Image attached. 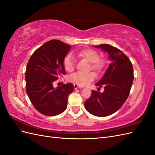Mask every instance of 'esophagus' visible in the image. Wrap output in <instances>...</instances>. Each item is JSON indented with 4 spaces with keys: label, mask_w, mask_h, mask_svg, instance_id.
<instances>
[{
    "label": "esophagus",
    "mask_w": 155,
    "mask_h": 155,
    "mask_svg": "<svg viewBox=\"0 0 155 155\" xmlns=\"http://www.w3.org/2000/svg\"><path fill=\"white\" fill-rule=\"evenodd\" d=\"M74 87L75 89H77V88H83V87L79 86V85H76V84H74Z\"/></svg>",
    "instance_id": "1"
}]
</instances>
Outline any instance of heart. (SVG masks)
<instances>
[{"mask_svg": "<svg viewBox=\"0 0 155 155\" xmlns=\"http://www.w3.org/2000/svg\"><path fill=\"white\" fill-rule=\"evenodd\" d=\"M78 58L84 59L91 63L90 69L94 70L97 74L102 72L105 68V62L104 60L100 59V56L95 50L90 48H85L75 51ZM63 67L66 71L70 72L74 69L75 60L71 54H68L63 59ZM95 78V75L93 72L83 74L76 72L68 78L69 81L79 86H85L92 82Z\"/></svg>", "mask_w": 155, "mask_h": 155, "instance_id": "1", "label": "heart"}]
</instances>
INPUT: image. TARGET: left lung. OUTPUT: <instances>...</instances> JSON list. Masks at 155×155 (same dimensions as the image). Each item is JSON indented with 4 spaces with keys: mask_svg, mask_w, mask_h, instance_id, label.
Returning <instances> with one entry per match:
<instances>
[{
    "mask_svg": "<svg viewBox=\"0 0 155 155\" xmlns=\"http://www.w3.org/2000/svg\"><path fill=\"white\" fill-rule=\"evenodd\" d=\"M109 54L111 63L104 76L96 85L104 86V92L92 91L91 97L85 102L86 110L91 114L105 117L118 110L127 99L133 85V64L121 50L110 45L95 46Z\"/></svg>",
    "mask_w": 155,
    "mask_h": 155,
    "instance_id": "1",
    "label": "left lung"
}]
</instances>
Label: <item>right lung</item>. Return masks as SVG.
I'll return each mask as SVG.
<instances>
[{"mask_svg":"<svg viewBox=\"0 0 155 155\" xmlns=\"http://www.w3.org/2000/svg\"><path fill=\"white\" fill-rule=\"evenodd\" d=\"M71 47L59 40L49 41L34 51L27 64V94L35 109L43 115L56 116L67 109L73 84L54 88V83L65 74L63 59Z\"/></svg>","mask_w":155,"mask_h":155,"instance_id":"add662e5","label":"right lung"}]
</instances>
